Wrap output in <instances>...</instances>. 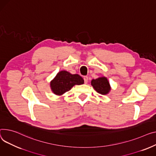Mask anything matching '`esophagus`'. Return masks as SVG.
<instances>
[{"label": "esophagus", "instance_id": "esophagus-1", "mask_svg": "<svg viewBox=\"0 0 156 156\" xmlns=\"http://www.w3.org/2000/svg\"><path fill=\"white\" fill-rule=\"evenodd\" d=\"M83 80H84L85 83H87L88 81V76H84V77H83Z\"/></svg>", "mask_w": 156, "mask_h": 156}]
</instances>
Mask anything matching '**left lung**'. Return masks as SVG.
I'll return each instance as SVG.
<instances>
[{
  "instance_id": "left-lung-1",
  "label": "left lung",
  "mask_w": 156,
  "mask_h": 156,
  "mask_svg": "<svg viewBox=\"0 0 156 156\" xmlns=\"http://www.w3.org/2000/svg\"><path fill=\"white\" fill-rule=\"evenodd\" d=\"M91 85L94 89L101 95H106L110 90V84L105 77L98 78L91 80Z\"/></svg>"
}]
</instances>
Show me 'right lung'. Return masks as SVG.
I'll return each mask as SVG.
<instances>
[{
  "label": "right lung",
  "mask_w": 156,
  "mask_h": 156,
  "mask_svg": "<svg viewBox=\"0 0 156 156\" xmlns=\"http://www.w3.org/2000/svg\"><path fill=\"white\" fill-rule=\"evenodd\" d=\"M83 83V79L79 75H72L68 71H61L51 81V88L55 94L61 95L69 91L74 85Z\"/></svg>",
  "instance_id": "obj_1"
}]
</instances>
